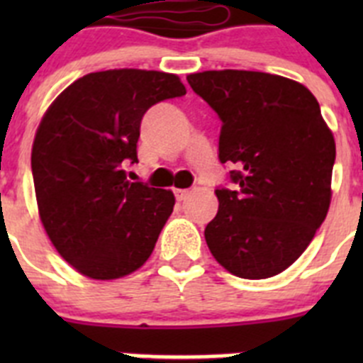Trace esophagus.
I'll list each match as a JSON object with an SVG mask.
<instances>
[{"instance_id": "esophagus-1", "label": "esophagus", "mask_w": 363, "mask_h": 363, "mask_svg": "<svg viewBox=\"0 0 363 363\" xmlns=\"http://www.w3.org/2000/svg\"><path fill=\"white\" fill-rule=\"evenodd\" d=\"M187 194H189L187 189H176V191H174V196H176V200H178V201H184L185 198H187Z\"/></svg>"}]
</instances>
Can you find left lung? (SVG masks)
<instances>
[{
  "instance_id": "obj_1",
  "label": "left lung",
  "mask_w": 363,
  "mask_h": 363,
  "mask_svg": "<svg viewBox=\"0 0 363 363\" xmlns=\"http://www.w3.org/2000/svg\"><path fill=\"white\" fill-rule=\"evenodd\" d=\"M187 82L220 118V163L236 167L234 187L216 189L220 207L205 242L234 277H274L325 220L335 138L316 98L293 79L227 69L189 74Z\"/></svg>"
}]
</instances>
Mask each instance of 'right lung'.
Segmentation results:
<instances>
[{"label":"right lung","mask_w":363,"mask_h":363,"mask_svg":"<svg viewBox=\"0 0 363 363\" xmlns=\"http://www.w3.org/2000/svg\"><path fill=\"white\" fill-rule=\"evenodd\" d=\"M185 94L178 76L116 69L86 74L45 112L32 145L41 223L56 251L94 280L142 267L171 216L174 194L129 182L142 118Z\"/></svg>","instance_id":"1"}]
</instances>
